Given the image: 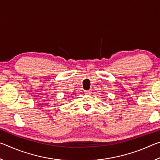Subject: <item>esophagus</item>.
Masks as SVG:
<instances>
[{
	"label": "esophagus",
	"mask_w": 160,
	"mask_h": 160,
	"mask_svg": "<svg viewBox=\"0 0 160 160\" xmlns=\"http://www.w3.org/2000/svg\"><path fill=\"white\" fill-rule=\"evenodd\" d=\"M91 92H92L91 90H85V93L86 94H90Z\"/></svg>",
	"instance_id": "obj_1"
}]
</instances>
